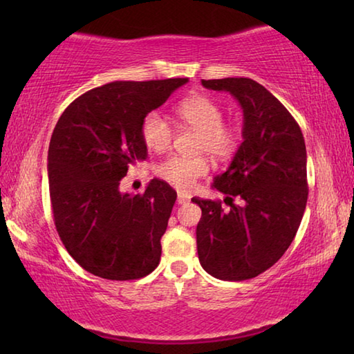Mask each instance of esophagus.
<instances>
[{
    "label": "esophagus",
    "mask_w": 354,
    "mask_h": 354,
    "mask_svg": "<svg viewBox=\"0 0 354 354\" xmlns=\"http://www.w3.org/2000/svg\"><path fill=\"white\" fill-rule=\"evenodd\" d=\"M189 201V196L183 194V192H178V205H185Z\"/></svg>",
    "instance_id": "obj_1"
}]
</instances>
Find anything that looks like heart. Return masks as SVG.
Instances as JSON below:
<instances>
[{"label": "heart", "instance_id": "b5f03b06", "mask_svg": "<svg viewBox=\"0 0 354 354\" xmlns=\"http://www.w3.org/2000/svg\"><path fill=\"white\" fill-rule=\"evenodd\" d=\"M176 113L183 123L200 133L196 142L198 153H207L214 160H226L237 151L241 134L234 127L223 123L225 112L217 101L205 95H194L178 104ZM140 136L148 149L162 153L171 145L173 128L165 115L151 111L142 118ZM207 171L209 162L205 156H170L156 167L158 176L179 190L194 187Z\"/></svg>", "mask_w": 354, "mask_h": 354}]
</instances>
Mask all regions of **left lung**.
I'll return each instance as SVG.
<instances>
[{
    "mask_svg": "<svg viewBox=\"0 0 354 354\" xmlns=\"http://www.w3.org/2000/svg\"><path fill=\"white\" fill-rule=\"evenodd\" d=\"M225 91L243 109V142L231 165L214 181L221 201H192L201 207L196 248L214 278L243 281L266 272L289 248L308 203L306 145L290 112L250 77L203 80Z\"/></svg>",
    "mask_w": 354,
    "mask_h": 354,
    "instance_id": "left-lung-1",
    "label": "left lung"
}]
</instances>
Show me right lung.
Segmentation results:
<instances>
[{"instance_id":"1","label":"right lung","mask_w":354,"mask_h":354,"mask_svg":"<svg viewBox=\"0 0 354 354\" xmlns=\"http://www.w3.org/2000/svg\"><path fill=\"white\" fill-rule=\"evenodd\" d=\"M187 81L104 84L77 97L57 120L48 149L55 225L68 254L95 277L139 279L159 266L176 192L158 178L143 194L118 187L129 165L148 156L142 118Z\"/></svg>"}]
</instances>
